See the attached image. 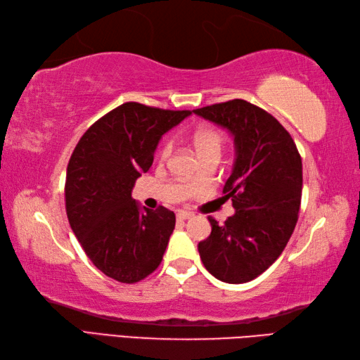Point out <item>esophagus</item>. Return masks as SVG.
Masks as SVG:
<instances>
[{
  "label": "esophagus",
  "mask_w": 360,
  "mask_h": 360,
  "mask_svg": "<svg viewBox=\"0 0 360 360\" xmlns=\"http://www.w3.org/2000/svg\"><path fill=\"white\" fill-rule=\"evenodd\" d=\"M192 217H193V214L184 212V210H181V212L176 214V218H178V220H188V218H192Z\"/></svg>",
  "instance_id": "34e87169"
}]
</instances>
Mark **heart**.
Returning <instances> with one entry per match:
<instances>
[{
	"label": "heart",
	"instance_id": "heart-1",
	"mask_svg": "<svg viewBox=\"0 0 360 360\" xmlns=\"http://www.w3.org/2000/svg\"><path fill=\"white\" fill-rule=\"evenodd\" d=\"M193 143L198 154L207 153V151L220 153L224 145V136L220 131L214 128H200L193 132ZM172 151H173V140L167 139L160 148V153H159L160 159H167L172 154Z\"/></svg>",
	"mask_w": 360,
	"mask_h": 360
}]
</instances>
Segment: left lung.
Listing matches in <instances>:
<instances>
[{
  "instance_id": "8db88e82",
  "label": "left lung",
  "mask_w": 360,
  "mask_h": 360,
  "mask_svg": "<svg viewBox=\"0 0 360 360\" xmlns=\"http://www.w3.org/2000/svg\"><path fill=\"white\" fill-rule=\"evenodd\" d=\"M228 129L236 160L223 188L236 214L224 224L207 217L210 236L198 243L206 270L228 284L257 278L284 251L297 226L302 164L293 139L269 112L245 100L195 109Z\"/></svg>"
}]
</instances>
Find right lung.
Listing matches in <instances>:
<instances>
[{
    "instance_id": "1",
    "label": "right lung",
    "mask_w": 360,
    "mask_h": 360,
    "mask_svg": "<svg viewBox=\"0 0 360 360\" xmlns=\"http://www.w3.org/2000/svg\"><path fill=\"white\" fill-rule=\"evenodd\" d=\"M190 114L124 103L91 124L70 158V226L96 269L118 283H139L162 262L176 217L164 206L140 209L131 193L160 137Z\"/></svg>"
}]
</instances>
